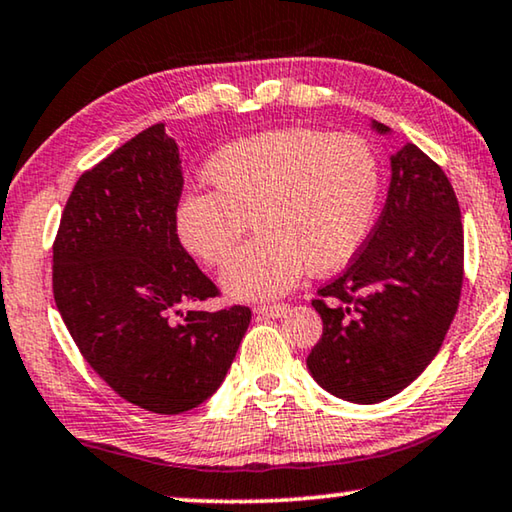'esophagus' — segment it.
Segmentation results:
<instances>
[{"label": "esophagus", "instance_id": "34e87169", "mask_svg": "<svg viewBox=\"0 0 512 512\" xmlns=\"http://www.w3.org/2000/svg\"><path fill=\"white\" fill-rule=\"evenodd\" d=\"M289 310L287 303H273V305H255V315L259 317H282Z\"/></svg>", "mask_w": 512, "mask_h": 512}]
</instances>
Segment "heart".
<instances>
[{"label":"heart","mask_w":512,"mask_h":512,"mask_svg":"<svg viewBox=\"0 0 512 512\" xmlns=\"http://www.w3.org/2000/svg\"><path fill=\"white\" fill-rule=\"evenodd\" d=\"M213 193L181 197L174 225L188 253L223 273L241 301L287 292L303 271L345 266L375 220L381 170L375 149L352 133L276 128L225 144L204 165Z\"/></svg>","instance_id":"obj_1"}]
</instances>
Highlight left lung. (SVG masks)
<instances>
[{
  "label": "left lung",
  "instance_id": "1",
  "mask_svg": "<svg viewBox=\"0 0 512 512\" xmlns=\"http://www.w3.org/2000/svg\"><path fill=\"white\" fill-rule=\"evenodd\" d=\"M391 167L377 225L312 299L324 331L308 354L310 375L358 404L393 398L430 365L464 280L460 204L444 170L416 144H404Z\"/></svg>",
  "mask_w": 512,
  "mask_h": 512
}]
</instances>
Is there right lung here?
Segmentation results:
<instances>
[{
  "instance_id": "right-lung-1",
  "label": "right lung",
  "mask_w": 512,
  "mask_h": 512,
  "mask_svg": "<svg viewBox=\"0 0 512 512\" xmlns=\"http://www.w3.org/2000/svg\"><path fill=\"white\" fill-rule=\"evenodd\" d=\"M179 147L154 124L82 172L52 243V294L91 370L119 398L183 414L220 386L250 324L181 246Z\"/></svg>"
}]
</instances>
